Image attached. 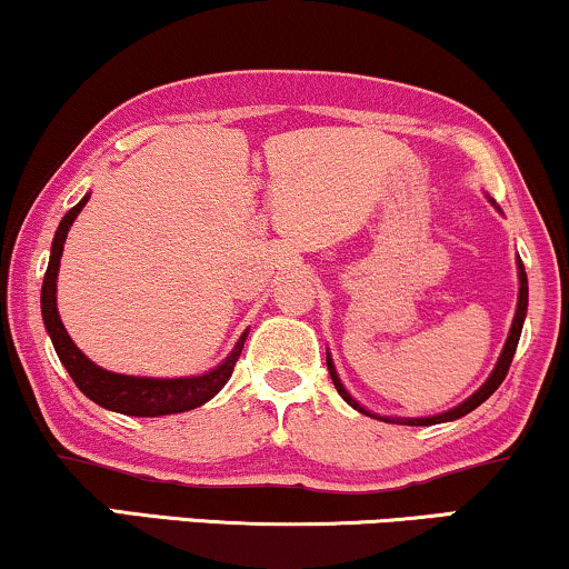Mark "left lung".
Listing matches in <instances>:
<instances>
[{
  "instance_id": "8db88e82",
  "label": "left lung",
  "mask_w": 569,
  "mask_h": 569,
  "mask_svg": "<svg viewBox=\"0 0 569 569\" xmlns=\"http://www.w3.org/2000/svg\"><path fill=\"white\" fill-rule=\"evenodd\" d=\"M491 203H493V201H491ZM493 206H497V203H493ZM497 209H499V206H497ZM518 279H520L518 311H515L510 337H507L505 350H501V356H499V360H497V366H493L491 376H489V379H486L483 387L478 389V392H476L473 397H468V400H465L462 405H457V408L447 410V412H441V416H431V418H381V416H373V418H379V420H389V423H400V426H433V423H445V420H455V418L468 416L470 410H476L478 405L489 400V397L499 389V383L505 381L507 371H510L512 358H515V350H518V342H520L522 321H526V311H528V277H526V267H522L520 258H518ZM327 366H329V376H331V381H335V389L339 392V397H342V400L348 402V405H352V408H356L358 412H366V416H371V412H368V410L363 408V405H358L356 400H352V397L348 395V389L342 387V381H339V376H337V371H335V363H331L329 352H327Z\"/></svg>"
}]
</instances>
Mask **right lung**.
<instances>
[{
    "label": "right lung",
    "mask_w": 569,
    "mask_h": 569,
    "mask_svg": "<svg viewBox=\"0 0 569 569\" xmlns=\"http://www.w3.org/2000/svg\"><path fill=\"white\" fill-rule=\"evenodd\" d=\"M88 198L91 196L80 198V201L64 213L62 221H59L54 242H51L49 267L41 284L43 327L49 331L51 345H54L59 360H62V366L68 368V373L72 376V381H76V387L88 397V400H93L96 405H101V408L107 410L122 412V416L157 418V416H172V412L201 408V405L209 402L232 376L234 363H238L242 352V345H246L248 331H242V337L238 339V345H234V350L209 373L188 376V379H149V376H124V373H112V371H104V368H99L93 360H88L83 352L76 348V342L70 339L62 319H59V311H57L59 258H62L68 230L72 227V221H76L78 213L83 211Z\"/></svg>",
    "instance_id": "add662e5"
}]
</instances>
